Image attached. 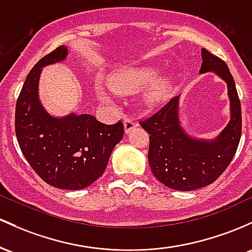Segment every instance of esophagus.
<instances>
[{"label":"esophagus","mask_w":252,"mask_h":252,"mask_svg":"<svg viewBox=\"0 0 252 252\" xmlns=\"http://www.w3.org/2000/svg\"><path fill=\"white\" fill-rule=\"evenodd\" d=\"M135 126H137V124L134 123L133 119L126 118L125 121H124V127H125V133H129V132H131L132 129L135 128Z\"/></svg>","instance_id":"1"}]
</instances>
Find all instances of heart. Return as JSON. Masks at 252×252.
Masks as SVG:
<instances>
[{
  "label": "heart",
  "instance_id": "obj_1",
  "mask_svg": "<svg viewBox=\"0 0 252 252\" xmlns=\"http://www.w3.org/2000/svg\"><path fill=\"white\" fill-rule=\"evenodd\" d=\"M158 73L159 70L152 65L127 67L112 75L108 83L119 94H132L151 84L145 94V102L149 106L156 107L168 100L172 89L171 76L165 73L158 77Z\"/></svg>",
  "mask_w": 252,
  "mask_h": 252
}]
</instances>
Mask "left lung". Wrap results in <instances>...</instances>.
Listing matches in <instances>:
<instances>
[{
  "instance_id": "1",
  "label": "left lung",
  "mask_w": 252,
  "mask_h": 252,
  "mask_svg": "<svg viewBox=\"0 0 252 252\" xmlns=\"http://www.w3.org/2000/svg\"><path fill=\"white\" fill-rule=\"evenodd\" d=\"M200 73L214 72L227 84L231 118L212 140L190 137L181 126L180 95L140 125L150 134L149 164L155 177L168 188L190 191L211 185L226 170L242 135V109L236 84L224 61L201 50Z\"/></svg>"
}]
</instances>
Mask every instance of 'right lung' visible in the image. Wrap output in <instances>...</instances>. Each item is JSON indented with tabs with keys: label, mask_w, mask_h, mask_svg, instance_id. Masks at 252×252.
Returning a JSON list of instances; mask_svg holds the SVG:
<instances>
[{
	"label": "right lung",
	"mask_w": 252,
	"mask_h": 252,
	"mask_svg": "<svg viewBox=\"0 0 252 252\" xmlns=\"http://www.w3.org/2000/svg\"><path fill=\"white\" fill-rule=\"evenodd\" d=\"M62 45L42 57L27 75L15 107V133L22 154L47 185L78 190L103 174L114 146L123 139L124 124L106 125L90 114L56 118L39 100L41 69L64 61Z\"/></svg>",
	"instance_id": "add662e5"
}]
</instances>
